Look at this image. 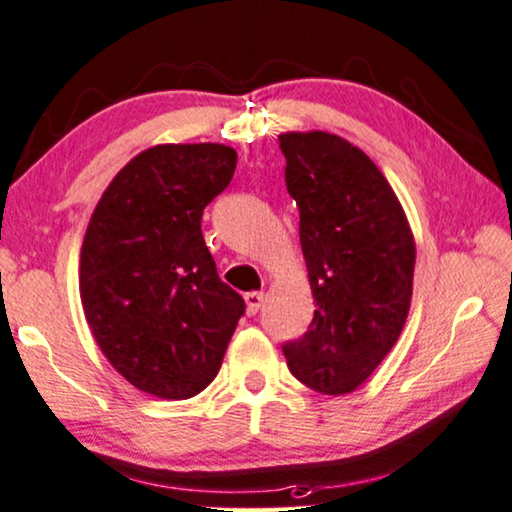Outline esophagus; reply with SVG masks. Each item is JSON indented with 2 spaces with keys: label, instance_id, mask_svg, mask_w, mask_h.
I'll return each instance as SVG.
<instances>
[{
  "label": "esophagus",
  "instance_id": "obj_1",
  "mask_svg": "<svg viewBox=\"0 0 512 512\" xmlns=\"http://www.w3.org/2000/svg\"><path fill=\"white\" fill-rule=\"evenodd\" d=\"M243 299H246V310H248V315H257L259 308H262L264 294H262V292H248L246 296H243Z\"/></svg>",
  "mask_w": 512,
  "mask_h": 512
}]
</instances>
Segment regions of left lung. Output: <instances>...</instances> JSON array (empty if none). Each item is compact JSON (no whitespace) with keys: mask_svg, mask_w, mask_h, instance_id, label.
Masks as SVG:
<instances>
[{"mask_svg":"<svg viewBox=\"0 0 512 512\" xmlns=\"http://www.w3.org/2000/svg\"><path fill=\"white\" fill-rule=\"evenodd\" d=\"M278 140L317 303L308 331L282 352L301 384L347 395L400 338L414 292L416 241L398 195L365 151L326 131H289Z\"/></svg>","mask_w":512,"mask_h":512,"instance_id":"1","label":"left lung"}]
</instances>
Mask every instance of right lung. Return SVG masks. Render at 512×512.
<instances>
[{
	"label": "right lung",
	"instance_id": "add662e5",
	"mask_svg": "<svg viewBox=\"0 0 512 512\" xmlns=\"http://www.w3.org/2000/svg\"><path fill=\"white\" fill-rule=\"evenodd\" d=\"M234 167L225 144H156L121 167L89 218L85 319L112 368L160 400H188L211 384L246 308L202 236V211Z\"/></svg>",
	"mask_w": 512,
	"mask_h": 512
}]
</instances>
